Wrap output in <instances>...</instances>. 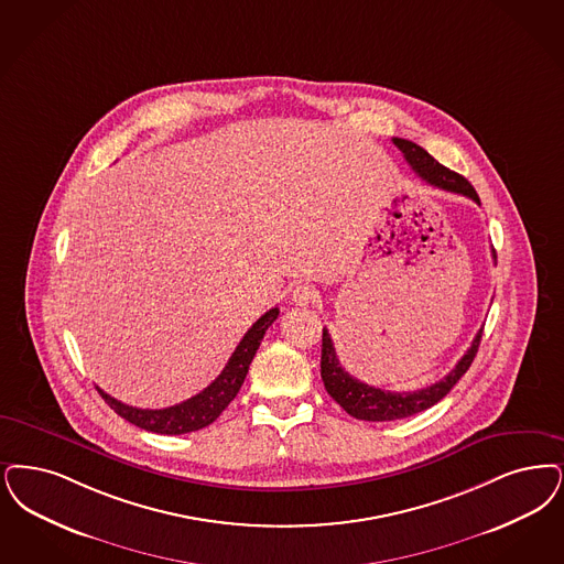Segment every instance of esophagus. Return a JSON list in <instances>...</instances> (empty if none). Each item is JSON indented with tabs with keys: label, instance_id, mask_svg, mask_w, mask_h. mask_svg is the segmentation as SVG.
<instances>
[{
	"label": "esophagus",
	"instance_id": "obj_1",
	"mask_svg": "<svg viewBox=\"0 0 564 564\" xmlns=\"http://www.w3.org/2000/svg\"><path fill=\"white\" fill-rule=\"evenodd\" d=\"M316 297V292L311 285H297L293 288L292 302L295 306H306Z\"/></svg>",
	"mask_w": 564,
	"mask_h": 564
}]
</instances>
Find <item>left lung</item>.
<instances>
[{
  "mask_svg": "<svg viewBox=\"0 0 564 564\" xmlns=\"http://www.w3.org/2000/svg\"><path fill=\"white\" fill-rule=\"evenodd\" d=\"M392 142L399 147L403 153L406 163L413 167V172L424 182H429L436 188L457 193L464 197H470L473 202L480 203L473 184L466 181L464 176L451 172L449 167L441 165L436 159L426 153L420 144L405 140V138H392ZM496 258V251H494ZM482 338V329L476 334L470 348L466 355L457 361V365L451 369L449 373L432 383L429 388L413 390V392H390L376 386L361 382L352 378L341 365H339L334 341L327 329H323V348H321V378L325 383V390L329 397L338 403L348 415L365 420V422H394L403 420L409 415H415L424 409L436 405L443 397L449 394L451 388L459 382V378L470 369L474 357L478 352V344Z\"/></svg>",
  "mask_w": 564,
  "mask_h": 564,
  "instance_id": "1",
  "label": "left lung"
}]
</instances>
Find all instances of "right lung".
Masks as SVG:
<instances>
[{
    "label": "right lung",
    "instance_id": "add662e5",
    "mask_svg": "<svg viewBox=\"0 0 564 564\" xmlns=\"http://www.w3.org/2000/svg\"><path fill=\"white\" fill-rule=\"evenodd\" d=\"M276 316H279V308H271L269 313L260 316L249 327L248 334L239 341V346L235 348L223 373L199 394L186 399L184 403L165 406V409H138V406L126 405L113 397H109L98 386H96V390L100 392V397L109 403L117 415H121L123 420H128L138 429L158 432V434H186V432L205 429L237 397L241 383L248 376L249 362L253 361L256 350L260 348V341Z\"/></svg>",
    "mask_w": 564,
    "mask_h": 564
}]
</instances>
